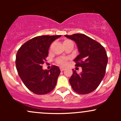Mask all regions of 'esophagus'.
Instances as JSON below:
<instances>
[{
  "mask_svg": "<svg viewBox=\"0 0 121 121\" xmlns=\"http://www.w3.org/2000/svg\"><path fill=\"white\" fill-rule=\"evenodd\" d=\"M60 68L61 71H63L65 70V68H64V67H60Z\"/></svg>",
  "mask_w": 121,
  "mask_h": 121,
  "instance_id": "esophagus-1",
  "label": "esophagus"
}]
</instances>
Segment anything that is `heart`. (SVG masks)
<instances>
[{"mask_svg":"<svg viewBox=\"0 0 121 121\" xmlns=\"http://www.w3.org/2000/svg\"><path fill=\"white\" fill-rule=\"evenodd\" d=\"M67 41H68V40H67ZM67 58H66V57H62V58H60L57 59L56 62L59 65L64 66V65H65L67 64Z\"/></svg>","mask_w":121,"mask_h":121,"instance_id":"obj_1","label":"heart"}]
</instances>
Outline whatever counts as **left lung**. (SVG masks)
Listing matches in <instances>:
<instances>
[{
  "mask_svg": "<svg viewBox=\"0 0 121 121\" xmlns=\"http://www.w3.org/2000/svg\"><path fill=\"white\" fill-rule=\"evenodd\" d=\"M65 36L76 43L80 54L74 61L75 66L82 68L80 74L73 69L69 83L77 93H90L97 89L104 77L108 63L105 50L101 44L83 34Z\"/></svg>",
  "mask_w": 121,
  "mask_h": 121,
  "instance_id": "left-lung-1",
  "label": "left lung"
}]
</instances>
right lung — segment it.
<instances>
[{
    "label": "right lung",
    "mask_w": 121,
    "mask_h": 121,
    "mask_svg": "<svg viewBox=\"0 0 121 121\" xmlns=\"http://www.w3.org/2000/svg\"><path fill=\"white\" fill-rule=\"evenodd\" d=\"M61 35L41 36L26 42L18 50L16 66L19 77L30 91L38 95L46 94L54 88L60 74L58 67L50 70L43 69L51 44Z\"/></svg>",
    "instance_id": "obj_1"
}]
</instances>
